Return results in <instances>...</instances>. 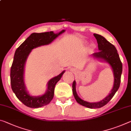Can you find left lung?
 I'll list each match as a JSON object with an SVG mask.
<instances>
[{
  "label": "left lung",
  "instance_id": "8db88e82",
  "mask_svg": "<svg viewBox=\"0 0 131 131\" xmlns=\"http://www.w3.org/2000/svg\"><path fill=\"white\" fill-rule=\"evenodd\" d=\"M93 35L97 39L99 52L93 53V57L108 62L111 66L114 77L113 88L106 97L97 103H89L81 99L76 93V81L74 80L72 84V91L74 99L80 105L90 108H97L106 105L119 89L122 72V64L115 46L100 35L97 34H94Z\"/></svg>",
  "mask_w": 131,
  "mask_h": 131
}]
</instances>
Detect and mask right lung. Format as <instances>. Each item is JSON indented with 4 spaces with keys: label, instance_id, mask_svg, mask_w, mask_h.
Returning <instances> with one entry per match:
<instances>
[{
    "label": "right lung",
    "instance_id": "obj_1",
    "mask_svg": "<svg viewBox=\"0 0 131 131\" xmlns=\"http://www.w3.org/2000/svg\"><path fill=\"white\" fill-rule=\"evenodd\" d=\"M65 31L63 30L55 34L53 31L32 33L16 50L10 69V83L13 92L20 101L30 108L41 107L51 102L54 95L56 84L62 78L65 70L48 81L47 92L41 96L31 95L26 89L24 80V66L27 59L32 49L42 45H48Z\"/></svg>",
    "mask_w": 131,
    "mask_h": 131
}]
</instances>
